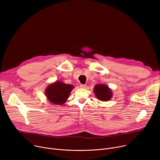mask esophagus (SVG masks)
Returning a JSON list of instances; mask_svg holds the SVG:
<instances>
[{
    "label": "esophagus",
    "mask_w": 160,
    "mask_h": 160,
    "mask_svg": "<svg viewBox=\"0 0 160 160\" xmlns=\"http://www.w3.org/2000/svg\"><path fill=\"white\" fill-rule=\"evenodd\" d=\"M85 87H86V85H85V84H80V88H85Z\"/></svg>",
    "instance_id": "obj_1"
}]
</instances>
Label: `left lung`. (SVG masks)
Masks as SVG:
<instances>
[{
	"mask_svg": "<svg viewBox=\"0 0 160 160\" xmlns=\"http://www.w3.org/2000/svg\"><path fill=\"white\" fill-rule=\"evenodd\" d=\"M94 92L98 99L105 101H109L112 97V91L108 86L103 84H98L94 87Z\"/></svg>",
	"mask_w": 160,
	"mask_h": 160,
	"instance_id": "1",
	"label": "left lung"
}]
</instances>
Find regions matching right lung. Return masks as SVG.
I'll return each mask as SVG.
<instances>
[{
	"instance_id": "right-lung-1",
	"label": "right lung",
	"mask_w": 160,
	"mask_h": 160,
	"mask_svg": "<svg viewBox=\"0 0 160 160\" xmlns=\"http://www.w3.org/2000/svg\"><path fill=\"white\" fill-rule=\"evenodd\" d=\"M73 86L59 81L51 84L45 90V94L49 101L55 104H64L69 97Z\"/></svg>"
}]
</instances>
